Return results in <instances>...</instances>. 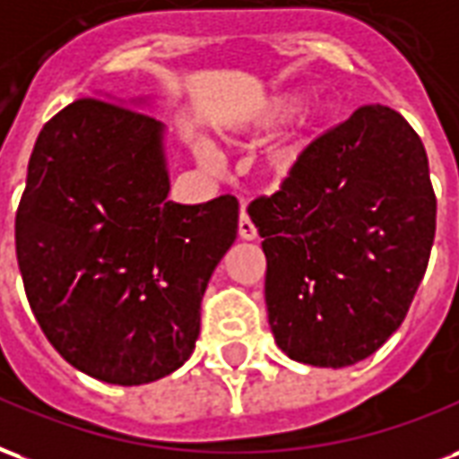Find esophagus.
<instances>
[{"label":"esophagus","instance_id":"1","mask_svg":"<svg viewBox=\"0 0 459 459\" xmlns=\"http://www.w3.org/2000/svg\"><path fill=\"white\" fill-rule=\"evenodd\" d=\"M239 237H242V239H247V242H249V239H256V227H254V222L249 220V215H247V212H242V215H239Z\"/></svg>","mask_w":459,"mask_h":459}]
</instances>
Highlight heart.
Here are the masks:
<instances>
[{"mask_svg":"<svg viewBox=\"0 0 459 459\" xmlns=\"http://www.w3.org/2000/svg\"><path fill=\"white\" fill-rule=\"evenodd\" d=\"M293 107H296V97L293 95H273L269 102L252 117V122L247 124V129H249V132H266V129H273V126H279V124L290 115ZM320 119H323V112L307 109L306 115H303V119L299 122V129L290 134L289 139L281 143L279 149L273 152V156H271L276 169L286 170L299 160L300 152L306 149L307 139L313 136Z\"/></svg>","mask_w":459,"mask_h":459,"instance_id":"b5f03b06","label":"heart"}]
</instances>
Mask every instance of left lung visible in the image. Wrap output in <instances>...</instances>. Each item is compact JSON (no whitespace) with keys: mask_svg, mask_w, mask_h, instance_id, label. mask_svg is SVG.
Here are the masks:
<instances>
[{"mask_svg":"<svg viewBox=\"0 0 459 459\" xmlns=\"http://www.w3.org/2000/svg\"><path fill=\"white\" fill-rule=\"evenodd\" d=\"M436 210L423 142L396 109L364 105L307 143L281 188L247 207L281 350L333 369L377 352L423 281Z\"/></svg>","mask_w":459,"mask_h":459,"instance_id":"1","label":"left lung"}]
</instances>
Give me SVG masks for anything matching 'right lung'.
<instances>
[{"instance_id":"1","label":"right lung","mask_w":459,"mask_h":459,"mask_svg":"<svg viewBox=\"0 0 459 459\" xmlns=\"http://www.w3.org/2000/svg\"><path fill=\"white\" fill-rule=\"evenodd\" d=\"M153 117L80 97L43 124L16 210V259L43 335L75 369L139 386L183 367L239 203L169 197Z\"/></svg>"}]
</instances>
